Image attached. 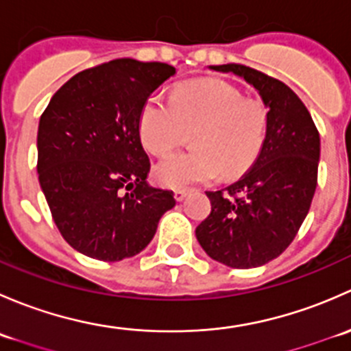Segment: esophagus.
Returning a JSON list of instances; mask_svg holds the SVG:
<instances>
[{
  "label": "esophagus",
  "mask_w": 351,
  "mask_h": 351,
  "mask_svg": "<svg viewBox=\"0 0 351 351\" xmlns=\"http://www.w3.org/2000/svg\"><path fill=\"white\" fill-rule=\"evenodd\" d=\"M186 195H189V190H185V189H176L175 190V200L176 202H182Z\"/></svg>",
  "instance_id": "34e87169"
}]
</instances>
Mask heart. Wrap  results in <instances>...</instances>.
I'll return each instance as SVG.
<instances>
[{"instance_id":"b5f03b06","label":"heart","mask_w":351,"mask_h":351,"mask_svg":"<svg viewBox=\"0 0 351 351\" xmlns=\"http://www.w3.org/2000/svg\"><path fill=\"white\" fill-rule=\"evenodd\" d=\"M185 129H197L195 149L168 156L154 169L156 180L169 189L243 176L263 149L268 110L214 77L183 84L173 100L161 93L147 97L139 115V137L147 151L168 154L182 143Z\"/></svg>"}]
</instances>
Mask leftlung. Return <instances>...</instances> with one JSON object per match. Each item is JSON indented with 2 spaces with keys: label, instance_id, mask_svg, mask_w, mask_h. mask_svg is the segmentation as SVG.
I'll return each instance as SVG.
<instances>
[{
  "label": "left lung",
  "instance_id": "1",
  "mask_svg": "<svg viewBox=\"0 0 351 351\" xmlns=\"http://www.w3.org/2000/svg\"><path fill=\"white\" fill-rule=\"evenodd\" d=\"M243 77L268 108V130L254 165L236 183L205 192L212 210L195 229L212 260L254 268L287 250L317 185L321 141L306 105L287 84L243 64L210 66Z\"/></svg>",
  "mask_w": 351,
  "mask_h": 351
}]
</instances>
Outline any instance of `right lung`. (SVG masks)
Here are the masks:
<instances>
[{"instance_id":"right-lung-1","label":"right lung","mask_w":351,"mask_h":351,"mask_svg":"<svg viewBox=\"0 0 351 351\" xmlns=\"http://www.w3.org/2000/svg\"><path fill=\"white\" fill-rule=\"evenodd\" d=\"M175 73L165 62L115 59L71 77L42 113L38 182L62 238L80 253L134 256L175 207L173 192L147 183L139 137L144 101Z\"/></svg>"}]
</instances>
